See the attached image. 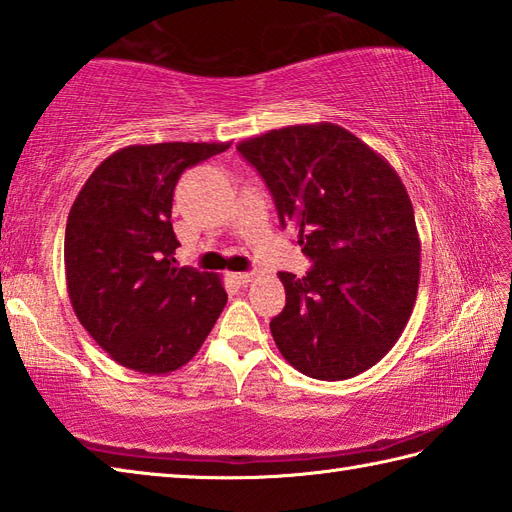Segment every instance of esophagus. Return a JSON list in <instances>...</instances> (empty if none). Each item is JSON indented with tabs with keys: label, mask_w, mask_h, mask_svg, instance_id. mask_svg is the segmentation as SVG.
Wrapping results in <instances>:
<instances>
[{
	"label": "esophagus",
	"mask_w": 512,
	"mask_h": 512,
	"mask_svg": "<svg viewBox=\"0 0 512 512\" xmlns=\"http://www.w3.org/2000/svg\"><path fill=\"white\" fill-rule=\"evenodd\" d=\"M231 277L237 281V284L244 286V284H248V281H253L255 275H253V273H233Z\"/></svg>",
	"instance_id": "esophagus-1"
}]
</instances>
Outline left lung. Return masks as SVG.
Instances as JSON below:
<instances>
[{"instance_id":"8db88e82","label":"left lung","mask_w":512,"mask_h":512,"mask_svg":"<svg viewBox=\"0 0 512 512\" xmlns=\"http://www.w3.org/2000/svg\"><path fill=\"white\" fill-rule=\"evenodd\" d=\"M237 151L314 262L306 277L279 273L286 308L270 332L281 356L310 378L358 376L400 339L418 295L420 237L405 184L334 123L270 129Z\"/></svg>"}]
</instances>
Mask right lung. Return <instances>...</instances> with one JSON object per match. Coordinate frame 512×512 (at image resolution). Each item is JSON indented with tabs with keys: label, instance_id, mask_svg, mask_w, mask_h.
<instances>
[{
	"label": "right lung",
	"instance_id": "add662e5",
	"mask_svg": "<svg viewBox=\"0 0 512 512\" xmlns=\"http://www.w3.org/2000/svg\"><path fill=\"white\" fill-rule=\"evenodd\" d=\"M231 143L129 145L76 195L63 244L76 319L118 365L169 374L198 354L226 306L222 279L178 266L173 189Z\"/></svg>",
	"mask_w": 512,
	"mask_h": 512
}]
</instances>
